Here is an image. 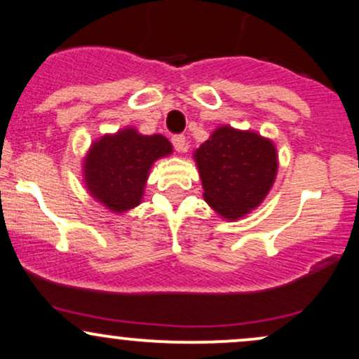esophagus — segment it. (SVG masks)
<instances>
[{"mask_svg": "<svg viewBox=\"0 0 359 359\" xmlns=\"http://www.w3.org/2000/svg\"><path fill=\"white\" fill-rule=\"evenodd\" d=\"M172 143H174V148L179 151V154H182V151L187 150V143H185L184 135H175V137L172 138Z\"/></svg>", "mask_w": 359, "mask_h": 359, "instance_id": "1", "label": "esophagus"}]
</instances>
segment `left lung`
Instances as JSON below:
<instances>
[{
	"label": "left lung",
	"mask_w": 359,
	"mask_h": 359,
	"mask_svg": "<svg viewBox=\"0 0 359 359\" xmlns=\"http://www.w3.org/2000/svg\"><path fill=\"white\" fill-rule=\"evenodd\" d=\"M204 201L222 219L236 221L269 196L278 170L275 143L257 131L222 125L194 151Z\"/></svg>",
	"instance_id": "left-lung-1"
}]
</instances>
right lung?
Wrapping results in <instances>:
<instances>
[{
  "label": "right lung",
  "mask_w": 359,
  "mask_h": 359,
  "mask_svg": "<svg viewBox=\"0 0 359 359\" xmlns=\"http://www.w3.org/2000/svg\"><path fill=\"white\" fill-rule=\"evenodd\" d=\"M174 151L162 135H142L126 126L90 143L82 162L86 189L97 203L123 214L142 203L150 168Z\"/></svg>",
  "instance_id": "add662e5"
}]
</instances>
